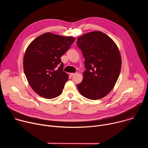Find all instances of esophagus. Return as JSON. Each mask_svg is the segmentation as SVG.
I'll use <instances>...</instances> for the list:
<instances>
[{"instance_id": "obj_1", "label": "esophagus", "mask_w": 148, "mask_h": 148, "mask_svg": "<svg viewBox=\"0 0 148 148\" xmlns=\"http://www.w3.org/2000/svg\"><path fill=\"white\" fill-rule=\"evenodd\" d=\"M75 74H76V73H70V76L72 77V76H74V75H75Z\"/></svg>"}]
</instances>
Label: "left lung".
Instances as JSON below:
<instances>
[{
    "label": "left lung",
    "mask_w": 148,
    "mask_h": 148,
    "mask_svg": "<svg viewBox=\"0 0 148 148\" xmlns=\"http://www.w3.org/2000/svg\"><path fill=\"white\" fill-rule=\"evenodd\" d=\"M77 44L86 69L78 90L88 99H101L110 92L119 77L122 60L118 48L108 36L99 31L79 37Z\"/></svg>",
    "instance_id": "8db88e82"
}]
</instances>
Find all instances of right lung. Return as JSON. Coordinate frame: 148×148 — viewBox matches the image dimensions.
<instances>
[{
    "label": "right lung",
    "instance_id": "add662e5",
    "mask_svg": "<svg viewBox=\"0 0 148 148\" xmlns=\"http://www.w3.org/2000/svg\"><path fill=\"white\" fill-rule=\"evenodd\" d=\"M75 40L46 33L27 47L23 58L24 72L32 89L41 97L52 99L62 93L69 75L63 71L60 57Z\"/></svg>",
    "mask_w": 148,
    "mask_h": 148
}]
</instances>
